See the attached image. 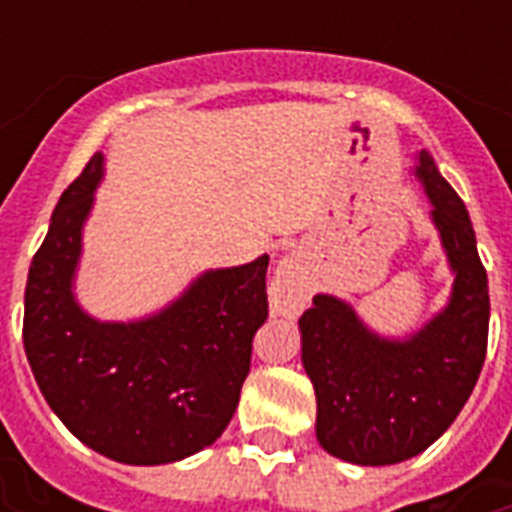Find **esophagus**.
Wrapping results in <instances>:
<instances>
[{"label": "esophagus", "instance_id": "obj_1", "mask_svg": "<svg viewBox=\"0 0 512 512\" xmlns=\"http://www.w3.org/2000/svg\"><path fill=\"white\" fill-rule=\"evenodd\" d=\"M268 295H271V311L279 313V316H297L308 305L311 281H308V273L295 255L281 260L276 273H273Z\"/></svg>", "mask_w": 512, "mask_h": 512}]
</instances>
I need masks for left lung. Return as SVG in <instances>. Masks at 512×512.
Returning a JSON list of instances; mask_svg holds the SVG:
<instances>
[{
  "label": "left lung",
  "mask_w": 512,
  "mask_h": 512,
  "mask_svg": "<svg viewBox=\"0 0 512 512\" xmlns=\"http://www.w3.org/2000/svg\"><path fill=\"white\" fill-rule=\"evenodd\" d=\"M417 177L454 271L444 311L406 340L374 335L332 295H316L300 316L316 438L353 465H396L425 452L457 420L486 358L489 284L468 209L428 151H420Z\"/></svg>",
  "instance_id": "1"
}]
</instances>
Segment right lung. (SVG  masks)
<instances>
[{
  "mask_svg": "<svg viewBox=\"0 0 512 512\" xmlns=\"http://www.w3.org/2000/svg\"><path fill=\"white\" fill-rule=\"evenodd\" d=\"M100 175L95 154L52 212L28 268L23 348L42 396L82 444L127 465L177 462L217 441L239 406L252 337L268 319V255L207 271L151 319H92L71 281Z\"/></svg>",
  "mask_w": 512,
  "mask_h": 512,
  "instance_id": "right-lung-1",
  "label": "right lung"
}]
</instances>
